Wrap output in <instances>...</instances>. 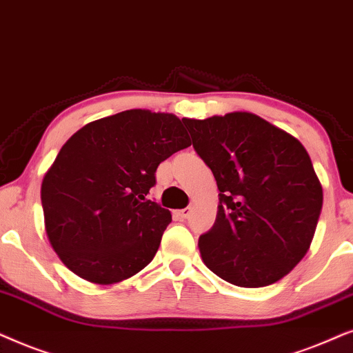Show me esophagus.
Here are the masks:
<instances>
[{"label":"esophagus","mask_w":353,"mask_h":353,"mask_svg":"<svg viewBox=\"0 0 353 353\" xmlns=\"http://www.w3.org/2000/svg\"><path fill=\"white\" fill-rule=\"evenodd\" d=\"M177 213V216H179L181 219H187L190 216V213H192V208H184V210H179V211H176Z\"/></svg>","instance_id":"esophagus-1"}]
</instances>
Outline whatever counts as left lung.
I'll list each match as a JSON object with an SVG mask.
<instances>
[{
    "instance_id": "left-lung-1",
    "label": "left lung",
    "mask_w": 353,
    "mask_h": 353,
    "mask_svg": "<svg viewBox=\"0 0 353 353\" xmlns=\"http://www.w3.org/2000/svg\"><path fill=\"white\" fill-rule=\"evenodd\" d=\"M182 121L219 189L214 225L199 239L201 260L239 288L278 283L307 255L321 213L307 150L253 112Z\"/></svg>"
}]
</instances>
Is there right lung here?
Here are the masks:
<instances>
[{"label":"right lung","instance_id":"right-lung-1","mask_svg":"<svg viewBox=\"0 0 353 353\" xmlns=\"http://www.w3.org/2000/svg\"><path fill=\"white\" fill-rule=\"evenodd\" d=\"M190 143L171 112L129 110L79 129L40 190L46 237L64 266L100 285L142 271L171 223V211L147 200L154 172Z\"/></svg>","mask_w":353,"mask_h":353}]
</instances>
